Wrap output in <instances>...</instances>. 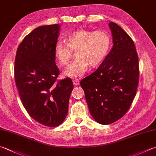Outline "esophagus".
I'll return each instance as SVG.
<instances>
[{
  "label": "esophagus",
  "mask_w": 156,
  "mask_h": 156,
  "mask_svg": "<svg viewBox=\"0 0 156 156\" xmlns=\"http://www.w3.org/2000/svg\"><path fill=\"white\" fill-rule=\"evenodd\" d=\"M73 83L75 85V86H78V85L79 84V81L78 80H77V79H75V80L73 81Z\"/></svg>",
  "instance_id": "34e87169"
}]
</instances>
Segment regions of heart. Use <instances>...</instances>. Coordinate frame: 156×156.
<instances>
[{
    "label": "heart",
    "mask_w": 156,
    "mask_h": 156,
    "mask_svg": "<svg viewBox=\"0 0 156 156\" xmlns=\"http://www.w3.org/2000/svg\"><path fill=\"white\" fill-rule=\"evenodd\" d=\"M66 43L55 44L54 55L60 66H67L76 52V60L64 72L66 77L79 79L87 73L90 65L96 66L107 56L111 45V38L106 31L80 29L66 37Z\"/></svg>",
    "instance_id": "1"
}]
</instances>
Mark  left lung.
<instances>
[{
    "label": "left lung",
    "mask_w": 156,
    "mask_h": 156,
    "mask_svg": "<svg viewBox=\"0 0 156 156\" xmlns=\"http://www.w3.org/2000/svg\"><path fill=\"white\" fill-rule=\"evenodd\" d=\"M113 45L96 71L80 82L90 114L107 125L122 117L130 107L139 83V58L130 37L111 22Z\"/></svg>",
    "instance_id": "left-lung-1"
}]
</instances>
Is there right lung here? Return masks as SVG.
<instances>
[{"label": "right lung", "mask_w": 156, "mask_h": 156, "mask_svg": "<svg viewBox=\"0 0 156 156\" xmlns=\"http://www.w3.org/2000/svg\"><path fill=\"white\" fill-rule=\"evenodd\" d=\"M60 25L41 26L26 36L17 48L15 80L22 105L35 121L56 127L65 119L73 90L66 78L55 83L59 75L54 48Z\"/></svg>", "instance_id": "obj_1"}]
</instances>
